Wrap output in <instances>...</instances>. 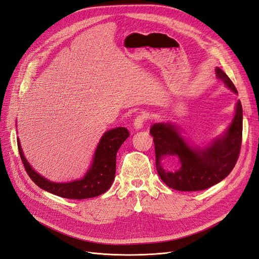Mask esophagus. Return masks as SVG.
Instances as JSON below:
<instances>
[{
  "instance_id": "1",
  "label": "esophagus",
  "mask_w": 259,
  "mask_h": 259,
  "mask_svg": "<svg viewBox=\"0 0 259 259\" xmlns=\"http://www.w3.org/2000/svg\"><path fill=\"white\" fill-rule=\"evenodd\" d=\"M147 115L146 114H139L136 118H134V120H133V126H134V128L136 129H141V128H143V126H144V123L147 121Z\"/></svg>"
}]
</instances>
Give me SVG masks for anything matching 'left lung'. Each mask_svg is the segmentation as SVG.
I'll return each mask as SVG.
<instances>
[{
    "instance_id": "obj_1",
    "label": "left lung",
    "mask_w": 259,
    "mask_h": 259,
    "mask_svg": "<svg viewBox=\"0 0 259 259\" xmlns=\"http://www.w3.org/2000/svg\"><path fill=\"white\" fill-rule=\"evenodd\" d=\"M216 76L233 92L238 94L232 80L217 67ZM155 150V166L163 182L181 192H197L219 183L233 170L238 160L242 140V106L236 104L233 121L221 138L213 140L204 148H194L180 136L172 123L159 122L150 128ZM164 157H177L180 166L167 172L160 161Z\"/></svg>"
}]
</instances>
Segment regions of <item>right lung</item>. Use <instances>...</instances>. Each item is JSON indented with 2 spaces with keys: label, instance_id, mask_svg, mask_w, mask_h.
Listing matches in <instances>:
<instances>
[{
  "label": "right lung",
  "instance_id": "1",
  "mask_svg": "<svg viewBox=\"0 0 259 259\" xmlns=\"http://www.w3.org/2000/svg\"><path fill=\"white\" fill-rule=\"evenodd\" d=\"M129 136V131L123 127L107 131L99 141L94 153L93 163L84 177L69 183L51 182L37 174L24 157L19 139L17 142L21 160L33 183L56 196L66 199L81 200L97 197L106 193L111 187L115 178L117 150Z\"/></svg>",
  "mask_w": 259,
  "mask_h": 259
}]
</instances>
